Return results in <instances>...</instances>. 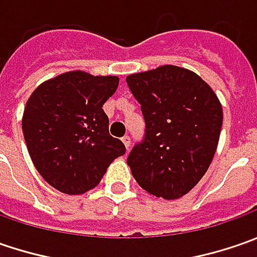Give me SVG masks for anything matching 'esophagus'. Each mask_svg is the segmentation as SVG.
Segmentation results:
<instances>
[{"mask_svg":"<svg viewBox=\"0 0 257 257\" xmlns=\"http://www.w3.org/2000/svg\"><path fill=\"white\" fill-rule=\"evenodd\" d=\"M121 142H123L124 146H125V149L128 150V149H130V144H132V142H130V137H128V136H124L123 139H121Z\"/></svg>","mask_w":257,"mask_h":257,"instance_id":"esophagus-1","label":"esophagus"}]
</instances>
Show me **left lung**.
Segmentation results:
<instances>
[{
	"label": "left lung",
	"mask_w": 257,
	"mask_h": 257,
	"mask_svg": "<svg viewBox=\"0 0 257 257\" xmlns=\"http://www.w3.org/2000/svg\"><path fill=\"white\" fill-rule=\"evenodd\" d=\"M142 105L144 137L127 164L139 186L156 197L179 199L200 182L222 130L220 101L207 83L176 65L125 78Z\"/></svg>",
	"instance_id": "8db88e82"
}]
</instances>
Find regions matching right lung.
<instances>
[{
    "label": "right lung",
    "instance_id": "right-lung-1",
    "mask_svg": "<svg viewBox=\"0 0 257 257\" xmlns=\"http://www.w3.org/2000/svg\"><path fill=\"white\" fill-rule=\"evenodd\" d=\"M118 77L70 71L38 85L25 104L23 133L45 182L65 194L94 189L124 144L108 133L103 104Z\"/></svg>",
    "mask_w": 257,
    "mask_h": 257
}]
</instances>
